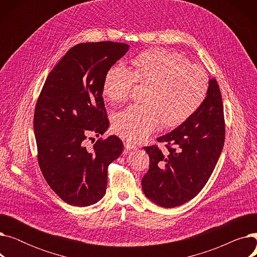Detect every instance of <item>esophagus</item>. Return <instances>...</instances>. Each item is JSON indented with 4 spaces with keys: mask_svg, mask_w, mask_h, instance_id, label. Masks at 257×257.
<instances>
[{
    "mask_svg": "<svg viewBox=\"0 0 257 257\" xmlns=\"http://www.w3.org/2000/svg\"><path fill=\"white\" fill-rule=\"evenodd\" d=\"M124 146H125V148H126L127 150H136L137 149V146H134L133 144H131L129 142L124 143Z\"/></svg>",
    "mask_w": 257,
    "mask_h": 257,
    "instance_id": "1",
    "label": "esophagus"
}]
</instances>
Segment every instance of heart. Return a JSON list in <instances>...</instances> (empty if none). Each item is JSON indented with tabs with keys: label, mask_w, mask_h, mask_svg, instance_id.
Wrapping results in <instances>:
<instances>
[{
	"label": "heart",
	"mask_w": 257,
	"mask_h": 257,
	"mask_svg": "<svg viewBox=\"0 0 257 257\" xmlns=\"http://www.w3.org/2000/svg\"><path fill=\"white\" fill-rule=\"evenodd\" d=\"M131 64V71L119 64L111 66L103 81V93L111 103L126 101L136 83L147 84L145 104L129 106L112 117V128L120 138L143 142L161 123L168 128L177 127L206 99L207 75L181 54L150 49L139 54Z\"/></svg>",
	"instance_id": "obj_1"
}]
</instances>
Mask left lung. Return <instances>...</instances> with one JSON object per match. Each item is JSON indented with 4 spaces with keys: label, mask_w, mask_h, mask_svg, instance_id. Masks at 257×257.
<instances>
[{
    "label": "left lung",
    "mask_w": 257,
    "mask_h": 257,
    "mask_svg": "<svg viewBox=\"0 0 257 257\" xmlns=\"http://www.w3.org/2000/svg\"><path fill=\"white\" fill-rule=\"evenodd\" d=\"M205 101L178 128L157 139L165 143L163 153L145 147L149 171L142 179L144 194L157 205L173 208L196 197L217 165L225 142L223 101L217 80L209 79Z\"/></svg>",
    "instance_id": "8db88e82"
}]
</instances>
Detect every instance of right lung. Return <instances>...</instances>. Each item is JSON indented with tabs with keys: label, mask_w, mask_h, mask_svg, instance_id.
Masks as SVG:
<instances>
[{
	"label": "right lung",
	"mask_w": 257,
	"mask_h": 257,
	"mask_svg": "<svg viewBox=\"0 0 257 257\" xmlns=\"http://www.w3.org/2000/svg\"><path fill=\"white\" fill-rule=\"evenodd\" d=\"M129 46L114 42L79 44L50 72L34 111L37 160L57 196L74 206L97 203L107 186V169L123 152L116 136L86 146L89 134L109 126L103 81ZM91 138H89L90 140Z\"/></svg>",
	"instance_id": "1"
}]
</instances>
